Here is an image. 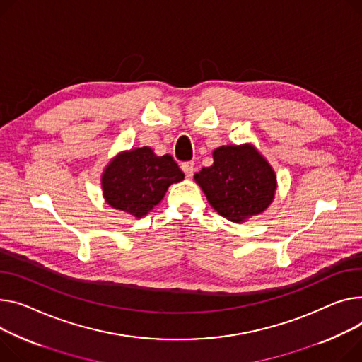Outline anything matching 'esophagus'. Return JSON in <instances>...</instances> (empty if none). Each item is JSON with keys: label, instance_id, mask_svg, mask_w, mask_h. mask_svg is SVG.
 <instances>
[{"label": "esophagus", "instance_id": "34e87169", "mask_svg": "<svg viewBox=\"0 0 362 362\" xmlns=\"http://www.w3.org/2000/svg\"><path fill=\"white\" fill-rule=\"evenodd\" d=\"M182 170L185 172L186 177H192L195 173V164L192 161H185V163H182Z\"/></svg>", "mask_w": 362, "mask_h": 362}]
</instances>
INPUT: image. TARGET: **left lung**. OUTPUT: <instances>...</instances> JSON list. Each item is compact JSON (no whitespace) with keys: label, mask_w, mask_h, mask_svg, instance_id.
<instances>
[{"label":"left lung","mask_w":362,"mask_h":362,"mask_svg":"<svg viewBox=\"0 0 362 362\" xmlns=\"http://www.w3.org/2000/svg\"><path fill=\"white\" fill-rule=\"evenodd\" d=\"M214 164L195 175L212 208L233 223H242L269 206L276 177L269 163L252 146L214 150Z\"/></svg>","instance_id":"left-lung-1"}]
</instances>
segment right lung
Returning a JSON list of instances; mask_svg holds the SVG:
<instances>
[{
    "mask_svg": "<svg viewBox=\"0 0 362 362\" xmlns=\"http://www.w3.org/2000/svg\"><path fill=\"white\" fill-rule=\"evenodd\" d=\"M185 179L172 156H156L150 147L119 154L102 177L106 202L136 218L157 205L172 183Z\"/></svg>",
    "mask_w": 362,
    "mask_h": 362,
    "instance_id": "add662e5",
    "label": "right lung"
}]
</instances>
